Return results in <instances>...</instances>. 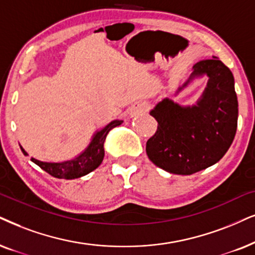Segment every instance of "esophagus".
Listing matches in <instances>:
<instances>
[{"mask_svg":"<svg viewBox=\"0 0 255 255\" xmlns=\"http://www.w3.org/2000/svg\"><path fill=\"white\" fill-rule=\"evenodd\" d=\"M147 111H148V105L146 102H140V104H136L133 107L134 114H140V113H144Z\"/></svg>","mask_w":255,"mask_h":255,"instance_id":"1","label":"esophagus"}]
</instances>
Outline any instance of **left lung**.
Returning <instances> with one entry per match:
<instances>
[{"mask_svg":"<svg viewBox=\"0 0 255 255\" xmlns=\"http://www.w3.org/2000/svg\"><path fill=\"white\" fill-rule=\"evenodd\" d=\"M205 75L207 86L194 105L182 106L166 98L149 112L157 121V130L147 141V155L168 173L191 175L208 168L226 154L234 140L238 126L234 77L217 56L195 63L175 94Z\"/></svg>","mask_w":255,"mask_h":255,"instance_id":"8db88e82","label":"left lung"}]
</instances>
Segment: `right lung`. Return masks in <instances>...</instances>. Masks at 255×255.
<instances>
[{"label": "right lung", "mask_w": 255, "mask_h": 255, "mask_svg": "<svg viewBox=\"0 0 255 255\" xmlns=\"http://www.w3.org/2000/svg\"><path fill=\"white\" fill-rule=\"evenodd\" d=\"M122 122H124L122 120H114L109 122L107 126H105L102 129L96 130L89 144L86 147V149L82 150L74 159L59 161V162H47V161H40L31 157V161L36 163L38 167H41L44 172L54 176V178L66 180L81 178V176L87 175V174L93 172V170L101 165L105 156L104 143L106 137H107V134L113 128L120 126ZM20 147L22 153L24 155H28V153L23 149V147Z\"/></svg>", "instance_id": "1"}]
</instances>
